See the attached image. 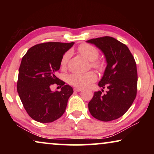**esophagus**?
Listing matches in <instances>:
<instances>
[{
  "instance_id": "34e87169",
  "label": "esophagus",
  "mask_w": 154,
  "mask_h": 154,
  "mask_svg": "<svg viewBox=\"0 0 154 154\" xmlns=\"http://www.w3.org/2000/svg\"><path fill=\"white\" fill-rule=\"evenodd\" d=\"M74 90H75V91H76V92H81V91H82V90H83V89H82V88H75Z\"/></svg>"
}]
</instances>
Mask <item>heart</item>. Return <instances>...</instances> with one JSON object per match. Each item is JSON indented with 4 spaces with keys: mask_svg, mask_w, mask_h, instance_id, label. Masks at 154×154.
Returning a JSON list of instances; mask_svg holds the SVG:
<instances>
[{
    "mask_svg": "<svg viewBox=\"0 0 154 154\" xmlns=\"http://www.w3.org/2000/svg\"><path fill=\"white\" fill-rule=\"evenodd\" d=\"M79 53L85 57L87 60L91 61L92 68L98 71H102L104 68V64L100 60H97L100 54L99 50L94 46L88 43L81 44L78 48ZM69 58V52H67L61 59L60 65L62 68L66 66ZM97 80V75L94 71H88L83 73H73L69 77V83L75 87L85 88L90 83H93Z\"/></svg>",
    "mask_w": 154,
    "mask_h": 154,
    "instance_id": "b5f03b06",
    "label": "heart"
}]
</instances>
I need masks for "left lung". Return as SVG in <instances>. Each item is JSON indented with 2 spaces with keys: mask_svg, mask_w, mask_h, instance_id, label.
<instances>
[{
  "mask_svg": "<svg viewBox=\"0 0 154 154\" xmlns=\"http://www.w3.org/2000/svg\"><path fill=\"white\" fill-rule=\"evenodd\" d=\"M104 52L107 66L99 86L88 103L90 113L96 119L111 121L121 117L131 106L137 91V71L134 57L125 44L110 36L87 41ZM102 92L104 90H102Z\"/></svg>",
  "mask_w": 154,
  "mask_h": 154,
  "instance_id": "1",
  "label": "left lung"
}]
</instances>
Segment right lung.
Listing matches in <instances>:
<instances>
[{"label":"right lung","mask_w":154,"mask_h":154,"mask_svg":"<svg viewBox=\"0 0 154 154\" xmlns=\"http://www.w3.org/2000/svg\"><path fill=\"white\" fill-rule=\"evenodd\" d=\"M60 42L37 44L22 57L19 69L17 92L29 116L40 123H51L66 110L73 88L56 76L61 59L73 45ZM57 84L60 91L52 92L51 85Z\"/></svg>","instance_id":"obj_1"}]
</instances>
